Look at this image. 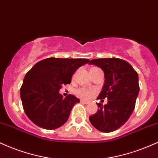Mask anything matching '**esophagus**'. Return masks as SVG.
<instances>
[{"mask_svg": "<svg viewBox=\"0 0 158 158\" xmlns=\"http://www.w3.org/2000/svg\"><path fill=\"white\" fill-rule=\"evenodd\" d=\"M80 102H81V103H83L85 104H89L88 102H86V101H85V100H80Z\"/></svg>", "mask_w": 158, "mask_h": 158, "instance_id": "obj_1", "label": "esophagus"}]
</instances>
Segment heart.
Wrapping results in <instances>:
<instances>
[{
    "instance_id": "heart-1",
    "label": "heart",
    "mask_w": 158,
    "mask_h": 158,
    "mask_svg": "<svg viewBox=\"0 0 158 158\" xmlns=\"http://www.w3.org/2000/svg\"><path fill=\"white\" fill-rule=\"evenodd\" d=\"M76 93H77V95L79 97L84 98V99H89L96 93V91L94 90H91V89L82 87V88L78 89Z\"/></svg>"
}]
</instances>
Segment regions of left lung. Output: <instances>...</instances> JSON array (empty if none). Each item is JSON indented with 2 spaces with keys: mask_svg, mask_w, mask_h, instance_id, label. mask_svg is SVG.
Returning <instances> with one entry per match:
<instances>
[{
  "mask_svg": "<svg viewBox=\"0 0 158 158\" xmlns=\"http://www.w3.org/2000/svg\"><path fill=\"white\" fill-rule=\"evenodd\" d=\"M89 64L103 70L105 80L98 98L108 101L105 105L97 103V113L89 119L101 132H113L127 122L135 109L140 90L138 73L129 62L118 58L95 59Z\"/></svg>",
  "mask_w": 158,
  "mask_h": 158,
  "instance_id": "1",
  "label": "left lung"
}]
</instances>
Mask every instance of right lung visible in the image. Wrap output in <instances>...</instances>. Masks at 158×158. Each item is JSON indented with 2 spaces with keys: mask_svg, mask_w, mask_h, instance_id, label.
<instances>
[{
  "mask_svg": "<svg viewBox=\"0 0 158 158\" xmlns=\"http://www.w3.org/2000/svg\"><path fill=\"white\" fill-rule=\"evenodd\" d=\"M87 59L51 57L36 63L25 76L20 87L23 107L28 118L45 130H55L65 123L72 108L79 99L73 95L63 98V85L70 84L72 75Z\"/></svg>",
  "mask_w": 158,
  "mask_h": 158,
  "instance_id": "1",
  "label": "right lung"
}]
</instances>
